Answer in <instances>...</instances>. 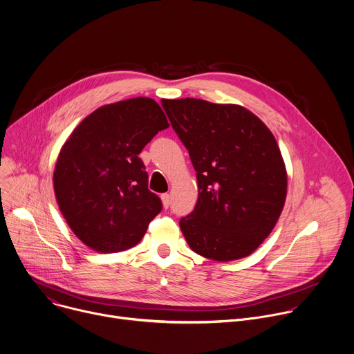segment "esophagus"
I'll return each mask as SVG.
<instances>
[{"instance_id":"34e87169","label":"esophagus","mask_w":354,"mask_h":354,"mask_svg":"<svg viewBox=\"0 0 354 354\" xmlns=\"http://www.w3.org/2000/svg\"><path fill=\"white\" fill-rule=\"evenodd\" d=\"M161 201H162L164 208H168V207H169V204H171V197H169V194H168V193L161 194Z\"/></svg>"}]
</instances>
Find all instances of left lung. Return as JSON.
<instances>
[{"label": "left lung", "mask_w": 354, "mask_h": 354, "mask_svg": "<svg viewBox=\"0 0 354 354\" xmlns=\"http://www.w3.org/2000/svg\"><path fill=\"white\" fill-rule=\"evenodd\" d=\"M189 151L198 198L179 222L189 248L214 261L250 256L283 209L288 175L266 124L236 104L161 100Z\"/></svg>", "instance_id": "8db88e82"}]
</instances>
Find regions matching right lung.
Here are the masks:
<instances>
[{
    "label": "right lung",
    "instance_id": "add662e5",
    "mask_svg": "<svg viewBox=\"0 0 354 354\" xmlns=\"http://www.w3.org/2000/svg\"><path fill=\"white\" fill-rule=\"evenodd\" d=\"M168 127L153 98L136 97L97 108L62 146L53 178L55 198L72 232L91 250L136 246L161 211L139 154Z\"/></svg>",
    "mask_w": 354,
    "mask_h": 354
}]
</instances>
